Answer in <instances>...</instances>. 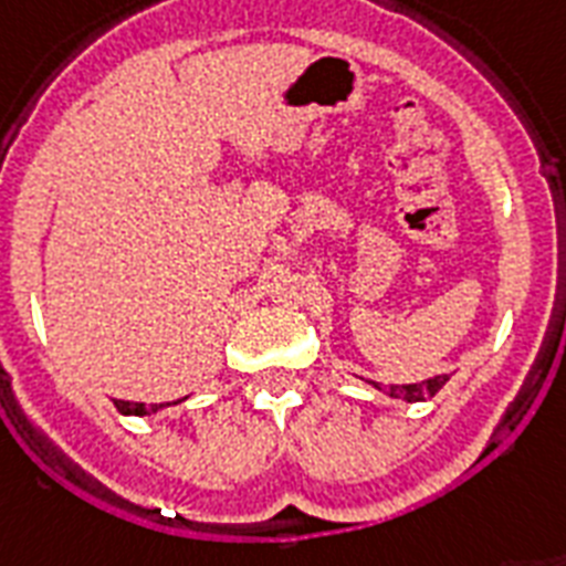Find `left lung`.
<instances>
[{"label": "left lung", "mask_w": 566, "mask_h": 566, "mask_svg": "<svg viewBox=\"0 0 566 566\" xmlns=\"http://www.w3.org/2000/svg\"><path fill=\"white\" fill-rule=\"evenodd\" d=\"M448 373H442V376H433L428 378V381H413V385H381V381H373V378H367V385H373L376 390H381L385 396H390V399H401L408 401V405H413V401H424L431 399V396H437L446 387L448 381Z\"/></svg>", "instance_id": "8db88e82"}]
</instances>
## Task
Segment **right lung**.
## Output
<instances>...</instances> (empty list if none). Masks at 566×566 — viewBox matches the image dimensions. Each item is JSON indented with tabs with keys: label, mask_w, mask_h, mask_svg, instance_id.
Listing matches in <instances>:
<instances>
[{
	"label": "right lung",
	"mask_w": 566,
	"mask_h": 566,
	"mask_svg": "<svg viewBox=\"0 0 566 566\" xmlns=\"http://www.w3.org/2000/svg\"><path fill=\"white\" fill-rule=\"evenodd\" d=\"M188 399V396H185ZM185 399H176V401H167V405H179V401ZM167 405H144V401H124V399H115V408L124 413V417H153V413H158L161 408H167Z\"/></svg>",
	"instance_id": "add662e5"
}]
</instances>
